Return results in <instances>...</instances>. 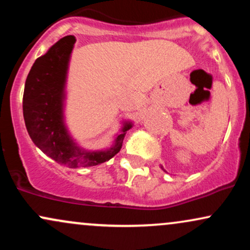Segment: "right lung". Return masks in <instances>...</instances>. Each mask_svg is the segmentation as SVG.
Masks as SVG:
<instances>
[{"mask_svg": "<svg viewBox=\"0 0 250 250\" xmlns=\"http://www.w3.org/2000/svg\"><path fill=\"white\" fill-rule=\"evenodd\" d=\"M75 37L65 36L55 43L45 55L36 60L25 80L23 117L28 134L44 154L69 168L91 167L103 163L121 150L123 139L131 128L127 123L115 145L104 151H82L63 125L62 102L68 61Z\"/></svg>", "mask_w": 250, "mask_h": 250, "instance_id": "1", "label": "right lung"}]
</instances>
